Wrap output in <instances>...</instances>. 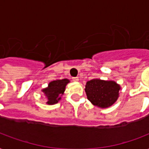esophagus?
I'll return each mask as SVG.
<instances>
[{"label": "esophagus", "instance_id": "obj_1", "mask_svg": "<svg viewBox=\"0 0 149 149\" xmlns=\"http://www.w3.org/2000/svg\"><path fill=\"white\" fill-rule=\"evenodd\" d=\"M72 79L74 82H78V81H79V78H78V77H72Z\"/></svg>", "mask_w": 149, "mask_h": 149}]
</instances>
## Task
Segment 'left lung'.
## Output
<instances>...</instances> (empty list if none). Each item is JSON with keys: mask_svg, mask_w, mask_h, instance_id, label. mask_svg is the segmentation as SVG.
<instances>
[{"mask_svg": "<svg viewBox=\"0 0 149 149\" xmlns=\"http://www.w3.org/2000/svg\"><path fill=\"white\" fill-rule=\"evenodd\" d=\"M120 86L116 82L99 79L87 81L85 86L87 99L94 105L101 108L113 105L119 97Z\"/></svg>", "mask_w": 149, "mask_h": 149, "instance_id": "8db88e82", "label": "left lung"}]
</instances>
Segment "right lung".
I'll return each mask as SVG.
<instances>
[{
  "instance_id": "add662e5",
  "label": "right lung",
  "mask_w": 149,
  "mask_h": 149,
  "mask_svg": "<svg viewBox=\"0 0 149 149\" xmlns=\"http://www.w3.org/2000/svg\"><path fill=\"white\" fill-rule=\"evenodd\" d=\"M69 83L70 80L68 79H57L50 82L48 87L42 91L48 99L46 104L49 105L57 104L61 100V97L65 91V86Z\"/></svg>"
}]
</instances>
